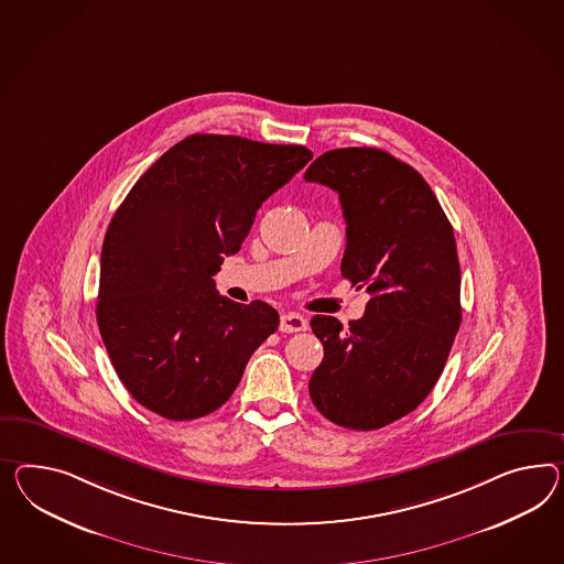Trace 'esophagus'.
<instances>
[{
    "label": "esophagus",
    "mask_w": 564,
    "mask_h": 564,
    "mask_svg": "<svg viewBox=\"0 0 564 564\" xmlns=\"http://www.w3.org/2000/svg\"><path fill=\"white\" fill-rule=\"evenodd\" d=\"M308 327L306 318L299 313H284L280 318V332L282 333H299L304 332Z\"/></svg>",
    "instance_id": "1"
}]
</instances>
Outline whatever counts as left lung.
<instances>
[{
    "label": "left lung",
    "mask_w": 564,
    "mask_h": 564,
    "mask_svg": "<svg viewBox=\"0 0 564 564\" xmlns=\"http://www.w3.org/2000/svg\"><path fill=\"white\" fill-rule=\"evenodd\" d=\"M304 180L339 194L341 275L370 294L347 327L311 321L325 356L308 392L321 415L370 432L417 409L448 360L463 318L454 229L427 182L382 149H333Z\"/></svg>",
    "instance_id": "8db88e82"
}]
</instances>
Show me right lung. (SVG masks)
Returning <instances> with one entry per match:
<instances>
[{"mask_svg": "<svg viewBox=\"0 0 564 564\" xmlns=\"http://www.w3.org/2000/svg\"><path fill=\"white\" fill-rule=\"evenodd\" d=\"M313 153L232 134H189L118 206L101 246L96 317L137 403L172 421L229 401L251 354L278 329L268 303H232L213 275L256 213Z\"/></svg>", "mask_w": 564, "mask_h": 564, "instance_id": "add662e5", "label": "right lung"}]
</instances>
